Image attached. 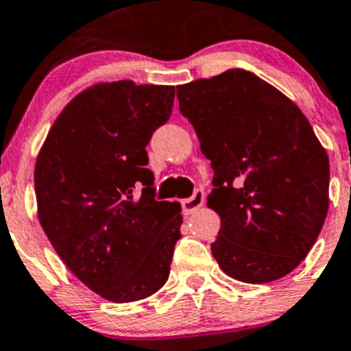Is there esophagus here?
I'll return each mask as SVG.
<instances>
[{
	"instance_id": "esophagus-1",
	"label": "esophagus",
	"mask_w": 351,
	"mask_h": 351,
	"mask_svg": "<svg viewBox=\"0 0 351 351\" xmlns=\"http://www.w3.org/2000/svg\"><path fill=\"white\" fill-rule=\"evenodd\" d=\"M203 203H205V193H203V191H196L193 196L182 201V210H184L185 215H191V213L196 212L199 206H203Z\"/></svg>"
}]
</instances>
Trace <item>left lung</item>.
Returning a JSON list of instances; mask_svg holds the SVG:
<instances>
[{
	"label": "left lung",
	"mask_w": 351,
	"mask_h": 351,
	"mask_svg": "<svg viewBox=\"0 0 351 351\" xmlns=\"http://www.w3.org/2000/svg\"><path fill=\"white\" fill-rule=\"evenodd\" d=\"M176 97L213 169V258L242 282L281 279L315 245L328 212V155L309 120L242 69L176 86Z\"/></svg>",
	"instance_id": "obj_1"
}]
</instances>
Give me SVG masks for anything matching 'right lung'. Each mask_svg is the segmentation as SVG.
<instances>
[{"label":"right lung","mask_w":351,"mask_h":351,"mask_svg":"<svg viewBox=\"0 0 351 351\" xmlns=\"http://www.w3.org/2000/svg\"><path fill=\"white\" fill-rule=\"evenodd\" d=\"M175 86L99 83L70 100L35 164L38 219L70 272L123 304L166 285L182 237L180 203L155 201L152 134L171 117Z\"/></svg>","instance_id":"right-lung-1"}]
</instances>
